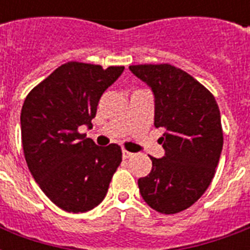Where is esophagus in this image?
I'll use <instances>...</instances> for the list:
<instances>
[{"label": "esophagus", "mask_w": 250, "mask_h": 250, "mask_svg": "<svg viewBox=\"0 0 250 250\" xmlns=\"http://www.w3.org/2000/svg\"><path fill=\"white\" fill-rule=\"evenodd\" d=\"M132 156H133V153L128 152V150H122V157H123L125 160H127V158H131Z\"/></svg>", "instance_id": "esophagus-1"}]
</instances>
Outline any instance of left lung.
<instances>
[{"label": "left lung", "mask_w": 250, "mask_h": 250, "mask_svg": "<svg viewBox=\"0 0 250 250\" xmlns=\"http://www.w3.org/2000/svg\"><path fill=\"white\" fill-rule=\"evenodd\" d=\"M129 71L154 96V125L165 128L162 158L137 180L143 200L162 214L193 205L208 189L223 146L221 113L205 86L171 64H137Z\"/></svg>", "instance_id": "1"}]
</instances>
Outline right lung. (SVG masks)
Wrapping results in <instances>:
<instances>
[{"label": "right lung", "mask_w": 250, "mask_h": 250, "mask_svg": "<svg viewBox=\"0 0 250 250\" xmlns=\"http://www.w3.org/2000/svg\"><path fill=\"white\" fill-rule=\"evenodd\" d=\"M125 71L123 66L68 62L25 97L21 113L25 162L41 190L68 213L101 204L122 162L121 146H98L80 133L92 127L100 98Z\"/></svg>", "instance_id": "1"}]
</instances>
